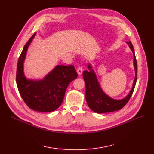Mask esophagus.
Listing matches in <instances>:
<instances>
[{
	"label": "esophagus",
	"instance_id": "1",
	"mask_svg": "<svg viewBox=\"0 0 154 154\" xmlns=\"http://www.w3.org/2000/svg\"><path fill=\"white\" fill-rule=\"evenodd\" d=\"M82 70H83V69H82V67H79L77 68V74H78L79 75H81L82 73Z\"/></svg>",
	"mask_w": 154,
	"mask_h": 154
}]
</instances>
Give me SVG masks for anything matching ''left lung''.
I'll use <instances>...</instances> for the list:
<instances>
[{
	"label": "left lung",
	"instance_id": "1",
	"mask_svg": "<svg viewBox=\"0 0 154 154\" xmlns=\"http://www.w3.org/2000/svg\"><path fill=\"white\" fill-rule=\"evenodd\" d=\"M127 43L134 54V66L135 74L132 89L125 98L116 100L105 94L90 63L87 66L88 71L83 72V78L85 84V99L88 107L96 113L102 114L122 109L130 100L133 94L137 78V64L133 45L131 41Z\"/></svg>",
	"mask_w": 154,
	"mask_h": 154
}]
</instances>
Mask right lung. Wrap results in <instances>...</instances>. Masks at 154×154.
Returning a JSON list of instances; mask_svg holds the SVG:
<instances>
[{"instance_id": "1", "label": "right lung", "mask_w": 154, "mask_h": 154, "mask_svg": "<svg viewBox=\"0 0 154 154\" xmlns=\"http://www.w3.org/2000/svg\"><path fill=\"white\" fill-rule=\"evenodd\" d=\"M35 35L36 33L28 40L20 55L16 82L22 99L30 109L50 112L60 106L68 85L77 77V73L74 66H57L43 79H27L24 75L23 62L28 47Z\"/></svg>"}]
</instances>
